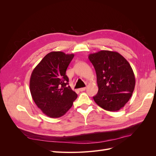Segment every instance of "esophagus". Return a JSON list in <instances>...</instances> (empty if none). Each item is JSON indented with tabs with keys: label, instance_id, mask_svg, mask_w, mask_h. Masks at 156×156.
<instances>
[{
	"label": "esophagus",
	"instance_id": "obj_1",
	"mask_svg": "<svg viewBox=\"0 0 156 156\" xmlns=\"http://www.w3.org/2000/svg\"><path fill=\"white\" fill-rule=\"evenodd\" d=\"M86 90V87H84V88H79V90L81 92H83V91H84Z\"/></svg>",
	"mask_w": 156,
	"mask_h": 156
}]
</instances>
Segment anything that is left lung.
Wrapping results in <instances>:
<instances>
[{"instance_id":"left-lung-1","label":"left lung","mask_w":156,"mask_h":156,"mask_svg":"<svg viewBox=\"0 0 156 156\" xmlns=\"http://www.w3.org/2000/svg\"><path fill=\"white\" fill-rule=\"evenodd\" d=\"M97 75V105L108 111H117L129 100L135 86L129 63L116 51L103 50L88 55Z\"/></svg>"}]
</instances>
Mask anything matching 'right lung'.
<instances>
[{
  "label": "right lung",
  "mask_w": 156,
  "mask_h": 156,
  "mask_svg": "<svg viewBox=\"0 0 156 156\" xmlns=\"http://www.w3.org/2000/svg\"><path fill=\"white\" fill-rule=\"evenodd\" d=\"M73 54L53 51L46 55L33 69L30 79L32 98L40 109L50 118L64 115L77 94L68 84L66 72Z\"/></svg>",
  "instance_id": "right-lung-1"
}]
</instances>
